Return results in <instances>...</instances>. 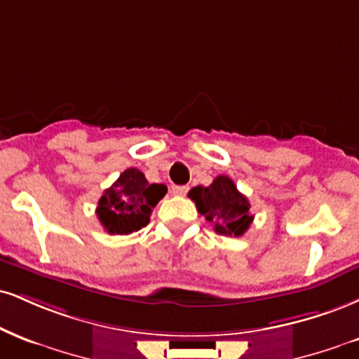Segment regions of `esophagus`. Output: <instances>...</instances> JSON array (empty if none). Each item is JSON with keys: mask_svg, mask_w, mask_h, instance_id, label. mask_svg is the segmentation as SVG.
I'll list each match as a JSON object with an SVG mask.
<instances>
[{"mask_svg": "<svg viewBox=\"0 0 359 359\" xmlns=\"http://www.w3.org/2000/svg\"><path fill=\"white\" fill-rule=\"evenodd\" d=\"M187 192H189L187 185H174V187H172V194H174V196H185Z\"/></svg>", "mask_w": 359, "mask_h": 359, "instance_id": "obj_1", "label": "esophagus"}]
</instances>
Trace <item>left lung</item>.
<instances>
[{
    "label": "left lung",
    "instance_id": "left-lung-1",
    "mask_svg": "<svg viewBox=\"0 0 359 359\" xmlns=\"http://www.w3.org/2000/svg\"><path fill=\"white\" fill-rule=\"evenodd\" d=\"M189 197L196 202L198 214L204 215L221 236H243L254 219L248 197L237 191L234 180L227 175L215 177L209 187L197 185Z\"/></svg>",
    "mask_w": 359,
    "mask_h": 359
}]
</instances>
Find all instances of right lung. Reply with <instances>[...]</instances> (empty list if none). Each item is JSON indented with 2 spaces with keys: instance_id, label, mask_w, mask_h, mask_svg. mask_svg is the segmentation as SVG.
<instances>
[{
  "instance_id": "add662e5",
  "label": "right lung",
  "mask_w": 359,
  "mask_h": 359,
  "mask_svg": "<svg viewBox=\"0 0 359 359\" xmlns=\"http://www.w3.org/2000/svg\"><path fill=\"white\" fill-rule=\"evenodd\" d=\"M167 194L163 184H149L138 168H127L98 201V221L109 234H132L150 222V214Z\"/></svg>"
}]
</instances>
